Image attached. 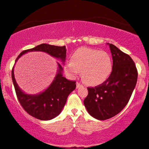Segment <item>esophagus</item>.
I'll return each instance as SVG.
<instances>
[{
	"label": "esophagus",
	"mask_w": 149,
	"mask_h": 149,
	"mask_svg": "<svg viewBox=\"0 0 149 149\" xmlns=\"http://www.w3.org/2000/svg\"><path fill=\"white\" fill-rule=\"evenodd\" d=\"M81 86H82V84H81L80 83H79V82H77V83H76V88H78L81 87Z\"/></svg>",
	"instance_id": "esophagus-1"
}]
</instances>
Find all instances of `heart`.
<instances>
[{
	"label": "heart",
	"mask_w": 149,
	"mask_h": 149,
	"mask_svg": "<svg viewBox=\"0 0 149 149\" xmlns=\"http://www.w3.org/2000/svg\"><path fill=\"white\" fill-rule=\"evenodd\" d=\"M66 73L81 76L86 84L97 86L108 80L113 71V61L109 53L91 48L82 47L75 51L70 62L65 65Z\"/></svg>",
	"instance_id": "obj_1"
}]
</instances>
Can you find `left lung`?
Listing matches in <instances>:
<instances>
[{
  "instance_id": "left-lung-1",
  "label": "left lung",
  "mask_w": 149,
  "mask_h": 149,
  "mask_svg": "<svg viewBox=\"0 0 149 149\" xmlns=\"http://www.w3.org/2000/svg\"><path fill=\"white\" fill-rule=\"evenodd\" d=\"M113 59V71L108 80L94 88H87L84 104L88 113L105 120L118 114L129 102L137 80V71L129 55L107 43Z\"/></svg>"
}]
</instances>
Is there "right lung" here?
<instances>
[{"instance_id":"add662e5","label":"right lung","mask_w":149,"mask_h":149,"mask_svg":"<svg viewBox=\"0 0 149 149\" xmlns=\"http://www.w3.org/2000/svg\"><path fill=\"white\" fill-rule=\"evenodd\" d=\"M31 52L47 53L52 57L60 60L63 65L66 60L67 50L65 46L41 44L20 53L16 58V63L23 54ZM57 73L50 85L43 91L34 95L24 93L19 87L14 77V66L12 69V81L18 101L30 116L38 120H49L57 117L65 107L69 95L76 88V82L68 80L63 77V67L60 63H57Z\"/></svg>"}]
</instances>
